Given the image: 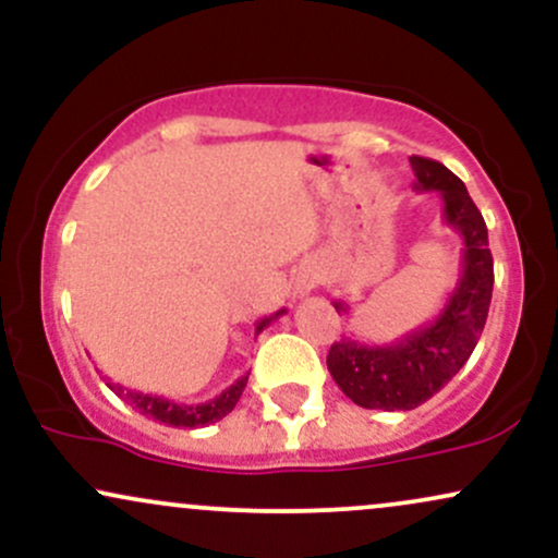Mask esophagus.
Instances as JSON below:
<instances>
[{
  "label": "esophagus",
  "mask_w": 558,
  "mask_h": 558,
  "mask_svg": "<svg viewBox=\"0 0 558 558\" xmlns=\"http://www.w3.org/2000/svg\"><path fill=\"white\" fill-rule=\"evenodd\" d=\"M306 288H310V286H306Z\"/></svg>",
  "instance_id": "1"
}]
</instances>
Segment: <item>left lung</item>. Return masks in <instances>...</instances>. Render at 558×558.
<instances>
[{"instance_id": "left-lung-1", "label": "left lung", "mask_w": 558, "mask_h": 558, "mask_svg": "<svg viewBox=\"0 0 558 558\" xmlns=\"http://www.w3.org/2000/svg\"><path fill=\"white\" fill-rule=\"evenodd\" d=\"M414 191H435L444 204V222L462 235V270L440 315L390 343H362L341 338L330 345L328 369L338 388L356 407L383 412H409L464 367L485 328L493 293V257L488 228L466 185L446 165L427 157H409ZM338 315L351 306L332 301Z\"/></svg>"}]
</instances>
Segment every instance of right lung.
I'll use <instances>...</instances> for the list:
<instances>
[{"label": "right lung", "instance_id": "obj_1", "mask_svg": "<svg viewBox=\"0 0 558 558\" xmlns=\"http://www.w3.org/2000/svg\"><path fill=\"white\" fill-rule=\"evenodd\" d=\"M280 315H286V310H278L270 317H262L257 323V336ZM101 380L107 383V388H110L114 396H120V399L131 403L133 409H138V412L146 414V417L165 422V425L170 427H204V425H213V422H220L226 414L233 412V407L241 399L243 388H246L248 375H241L239 380L222 390L220 396H215V399L202 401V403H181V401L165 399V396H157V393H144V390L125 388L120 386V383L110 380L107 375H101Z\"/></svg>", "mask_w": 558, "mask_h": 558}]
</instances>
